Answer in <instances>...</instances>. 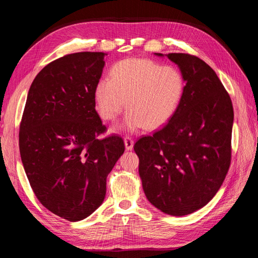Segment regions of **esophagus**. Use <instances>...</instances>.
Returning a JSON list of instances; mask_svg holds the SVG:
<instances>
[{"label":"esophagus","mask_w":258,"mask_h":258,"mask_svg":"<svg viewBox=\"0 0 258 258\" xmlns=\"http://www.w3.org/2000/svg\"><path fill=\"white\" fill-rule=\"evenodd\" d=\"M134 144H135L134 139H132V138L129 137V136L124 137V146H126V150L131 151L132 148H134Z\"/></svg>","instance_id":"1"}]
</instances>
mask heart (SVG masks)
<instances>
[{"label": "heart", "instance_id": "1", "mask_svg": "<svg viewBox=\"0 0 258 258\" xmlns=\"http://www.w3.org/2000/svg\"><path fill=\"white\" fill-rule=\"evenodd\" d=\"M184 89V77L177 68L150 59H124L112 67L108 79L96 85V107L101 118L114 120L126 105L124 128L155 129L172 118Z\"/></svg>", "mask_w": 258, "mask_h": 258}]
</instances>
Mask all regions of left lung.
I'll use <instances>...</instances> for the list:
<instances>
[{"instance_id": "1", "label": "left lung", "mask_w": 258, "mask_h": 258, "mask_svg": "<svg viewBox=\"0 0 258 258\" xmlns=\"http://www.w3.org/2000/svg\"><path fill=\"white\" fill-rule=\"evenodd\" d=\"M162 56V53H156ZM186 82L177 111L134 148L145 196L163 213L182 216L205 207L231 161L233 108L213 69L189 53H168Z\"/></svg>"}]
</instances>
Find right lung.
Masks as SVG:
<instances>
[{
  "mask_svg": "<svg viewBox=\"0 0 258 258\" xmlns=\"http://www.w3.org/2000/svg\"><path fill=\"white\" fill-rule=\"evenodd\" d=\"M107 53L83 51L48 63L29 89L19 150L31 188L41 204L70 222L102 205L106 177L124 152L121 137L98 139L106 127L95 89Z\"/></svg>",
  "mask_w": 258,
  "mask_h": 258,
  "instance_id": "add662e5",
  "label": "right lung"
}]
</instances>
